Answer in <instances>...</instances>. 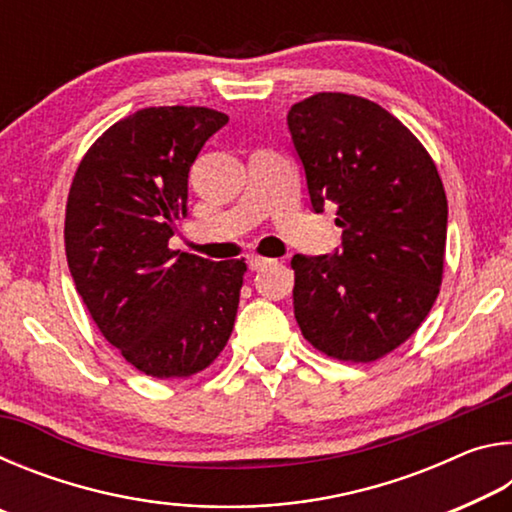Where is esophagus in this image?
<instances>
[{
  "label": "esophagus",
  "instance_id": "34e87169",
  "mask_svg": "<svg viewBox=\"0 0 512 512\" xmlns=\"http://www.w3.org/2000/svg\"><path fill=\"white\" fill-rule=\"evenodd\" d=\"M275 259L271 257H264V255H250L248 257V266L253 268V271H262V268H266L268 264H273Z\"/></svg>",
  "mask_w": 512,
  "mask_h": 512
}]
</instances>
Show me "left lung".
<instances>
[{"label":"left lung","mask_w":512,"mask_h":512,"mask_svg":"<svg viewBox=\"0 0 512 512\" xmlns=\"http://www.w3.org/2000/svg\"><path fill=\"white\" fill-rule=\"evenodd\" d=\"M314 212L336 205L343 248L293 255V311L318 352L372 363L409 339L438 298L447 196L436 164L375 101L318 92L287 117Z\"/></svg>","instance_id":"1"}]
</instances>
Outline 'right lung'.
Masks as SVG:
<instances>
[{
  "label": "right lung",
  "instance_id": "right-lung-1",
  "mask_svg": "<svg viewBox=\"0 0 512 512\" xmlns=\"http://www.w3.org/2000/svg\"><path fill=\"white\" fill-rule=\"evenodd\" d=\"M228 124L201 106L142 108L83 155L65 207V253L99 332L158 379L212 366L235 327L246 262L169 248L198 151Z\"/></svg>",
  "mask_w": 512,
  "mask_h": 512
}]
</instances>
